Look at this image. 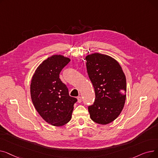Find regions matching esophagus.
<instances>
[{
	"label": "esophagus",
	"instance_id": "esophagus-1",
	"mask_svg": "<svg viewBox=\"0 0 158 158\" xmlns=\"http://www.w3.org/2000/svg\"><path fill=\"white\" fill-rule=\"evenodd\" d=\"M77 101L79 103H81L82 102V97L81 96L77 97Z\"/></svg>",
	"mask_w": 158,
	"mask_h": 158
}]
</instances>
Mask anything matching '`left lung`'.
Returning a JSON list of instances; mask_svg holds the SVG:
<instances>
[{"label": "left lung", "instance_id": "obj_1", "mask_svg": "<svg viewBox=\"0 0 158 158\" xmlns=\"http://www.w3.org/2000/svg\"><path fill=\"white\" fill-rule=\"evenodd\" d=\"M88 77L95 98L88 106L90 118L105 125L117 118L126 98V79L119 63L110 56L98 53L86 57Z\"/></svg>", "mask_w": 158, "mask_h": 158}]
</instances>
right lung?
I'll use <instances>...</instances> for the list:
<instances>
[{
    "mask_svg": "<svg viewBox=\"0 0 158 158\" xmlns=\"http://www.w3.org/2000/svg\"><path fill=\"white\" fill-rule=\"evenodd\" d=\"M70 61L61 55L49 57L38 66L31 81L33 104L41 117L55 126H62L70 120L77 101L69 95L67 86L60 78L61 71Z\"/></svg>",
    "mask_w": 158,
    "mask_h": 158,
    "instance_id": "right-lung-1",
    "label": "right lung"
}]
</instances>
